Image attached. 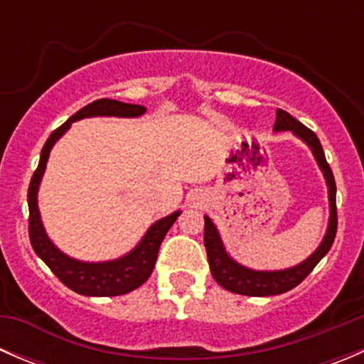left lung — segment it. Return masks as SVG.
Returning <instances> with one entry per match:
<instances>
[{"label": "left lung", "instance_id": "left-lung-1", "mask_svg": "<svg viewBox=\"0 0 364 364\" xmlns=\"http://www.w3.org/2000/svg\"><path fill=\"white\" fill-rule=\"evenodd\" d=\"M274 130H292L299 139H303L314 151L315 159H317L318 167L324 172L326 183L329 188V205H331V216H329L328 232H326L324 241L321 247L317 248L304 262L297 264L294 267H289L284 271H253L248 267L240 266L234 262L227 252L223 250V245L220 241L218 232H216L215 225L208 216H204V247L208 252V262L211 267V274L223 289L236 294L243 296H277L284 294V292L291 291L297 287L308 274L314 271V267L321 262L322 257L329 252L333 241H335L336 229H338V215H336V183L335 176H333L331 167L326 161V155L322 151L321 141L317 135L304 127L301 121L292 117L291 114L278 109L277 121H274Z\"/></svg>", "mask_w": 364, "mask_h": 364}]
</instances>
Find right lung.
Instances as JSON below:
<instances>
[{"label":"right lung","mask_w":364,"mask_h":364,"mask_svg":"<svg viewBox=\"0 0 364 364\" xmlns=\"http://www.w3.org/2000/svg\"><path fill=\"white\" fill-rule=\"evenodd\" d=\"M146 109L142 105L123 104V102L111 100V98H100L80 111L73 114L70 119L65 121L49 135L40 153L38 167L33 174L31 183L28 188V205H29V241L36 255L49 266V269L67 285L73 292L82 296H121L127 292L135 291L141 287L151 274L155 267L156 257H159L160 245L165 234L171 229L172 223L179 216V211L165 216L149 227L141 243L134 248L128 255L111 262H80V260L70 259L50 243L43 230L42 220H40L38 205H36V192H38L40 179L46 171L47 159L53 149L54 142L68 130L70 124L77 119L91 116H119V117H135L144 114Z\"/></svg>","instance_id":"add662e5"}]
</instances>
